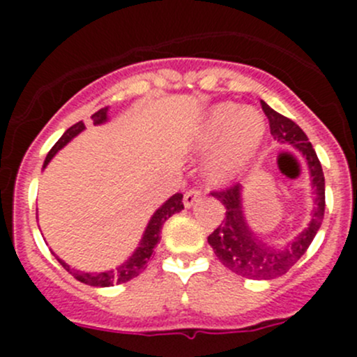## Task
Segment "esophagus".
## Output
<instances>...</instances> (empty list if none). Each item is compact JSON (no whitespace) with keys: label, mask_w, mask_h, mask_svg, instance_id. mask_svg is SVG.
<instances>
[{"label":"esophagus","mask_w":357,"mask_h":357,"mask_svg":"<svg viewBox=\"0 0 357 357\" xmlns=\"http://www.w3.org/2000/svg\"><path fill=\"white\" fill-rule=\"evenodd\" d=\"M200 197H202L200 190H197V188L188 190V192L185 193V207H188V208L192 207V205L195 204V202L200 200Z\"/></svg>","instance_id":"esophagus-1"}]
</instances>
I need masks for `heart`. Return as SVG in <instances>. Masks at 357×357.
Returning a JSON list of instances; mask_svg holds the SVG:
<instances>
[{
  "instance_id": "heart-1",
  "label": "heart",
  "mask_w": 357,
  "mask_h": 357,
  "mask_svg": "<svg viewBox=\"0 0 357 357\" xmlns=\"http://www.w3.org/2000/svg\"><path fill=\"white\" fill-rule=\"evenodd\" d=\"M264 136L266 121L261 112L226 102L212 107L204 115L193 146L200 152L212 150L205 171L212 183L222 185L247 167Z\"/></svg>"
}]
</instances>
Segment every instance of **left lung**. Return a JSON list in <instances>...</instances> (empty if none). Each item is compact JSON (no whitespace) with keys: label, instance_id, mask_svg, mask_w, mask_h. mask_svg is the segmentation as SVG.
<instances>
[{"label":"left lung","instance_id":"1","mask_svg":"<svg viewBox=\"0 0 357 357\" xmlns=\"http://www.w3.org/2000/svg\"><path fill=\"white\" fill-rule=\"evenodd\" d=\"M261 107L269 121L273 138L278 139L283 145L297 149L307 162L311 185L316 195V207L307 228L298 233L287 247L275 248L259 240L255 233L248 228L242 208V185L212 192V197H215L225 205L226 218L214 229V233L208 235V245L226 268L248 280H273L285 275L305 254L325 215V176H323L321 164L311 142L291 119L273 110L266 102H261Z\"/></svg>","mask_w":357,"mask_h":357}]
</instances>
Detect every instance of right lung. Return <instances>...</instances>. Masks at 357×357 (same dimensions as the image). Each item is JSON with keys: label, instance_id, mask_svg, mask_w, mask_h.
Masks as SVG:
<instances>
[{"label": "right lung", "instance_id": "obj_1", "mask_svg": "<svg viewBox=\"0 0 357 357\" xmlns=\"http://www.w3.org/2000/svg\"><path fill=\"white\" fill-rule=\"evenodd\" d=\"M91 119H93V124L95 126L103 124V122L109 121V107L95 112V114L91 115ZM82 129H86L84 122L82 121L77 122V124H74L72 128H68L67 131L63 132L62 138H60L59 142L53 145V149L48 152L43 167H46V165L50 164V160L55 157V153L59 152L60 149H63V146H66L72 138H75V136H77ZM181 208H185V205H183L181 193H176V195H172L171 199L162 205V207H158L155 211V214H153L152 219L149 221V226H146L145 233H143V238H142V242H139L138 248H136V250L132 252L131 257H129L124 264L119 266V268L110 269V271H103V273H84V271H79V269L70 268V266L66 264L62 259L56 257V261H59L60 264L63 266V269L70 273L75 280H79L81 283H86V285L112 287V285H115V283L129 282V280H132L135 276H138L139 273L146 268V262H149L153 248H155L158 242H160L162 226H164V222L167 221L172 214L179 212Z\"/></svg>", "mask_w": 357, "mask_h": 357}]
</instances>
